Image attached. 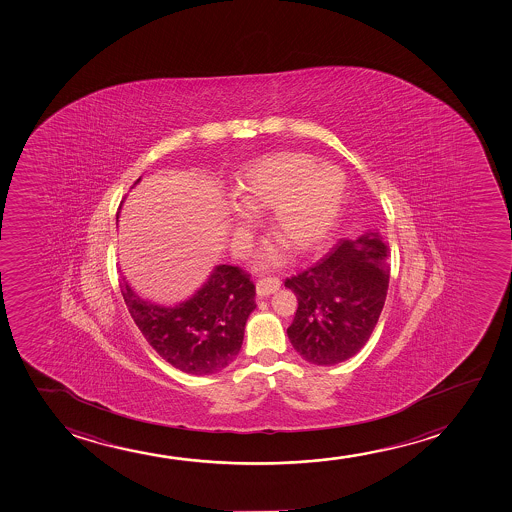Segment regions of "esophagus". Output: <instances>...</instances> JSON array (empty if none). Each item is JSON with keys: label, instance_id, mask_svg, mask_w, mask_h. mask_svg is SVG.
I'll return each mask as SVG.
<instances>
[{"label": "esophagus", "instance_id": "34e87169", "mask_svg": "<svg viewBox=\"0 0 512 512\" xmlns=\"http://www.w3.org/2000/svg\"><path fill=\"white\" fill-rule=\"evenodd\" d=\"M278 288H280L278 278H264V280L257 281V295H260V297L273 294Z\"/></svg>", "mask_w": 512, "mask_h": 512}]
</instances>
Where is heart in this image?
I'll list each match as a JSON object with an SVG mask.
<instances>
[{
    "mask_svg": "<svg viewBox=\"0 0 512 512\" xmlns=\"http://www.w3.org/2000/svg\"><path fill=\"white\" fill-rule=\"evenodd\" d=\"M346 196V176L316 166L301 152H276L246 164L234 178V197L250 213L271 211L269 236L290 253H306L327 239Z\"/></svg>",
    "mask_w": 512,
    "mask_h": 512,
    "instance_id": "b5f03b06",
    "label": "heart"
}]
</instances>
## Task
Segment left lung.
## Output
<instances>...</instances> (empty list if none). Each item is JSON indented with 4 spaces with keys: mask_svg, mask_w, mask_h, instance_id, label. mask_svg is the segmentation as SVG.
Wrapping results in <instances>:
<instances>
[{
    "mask_svg": "<svg viewBox=\"0 0 512 512\" xmlns=\"http://www.w3.org/2000/svg\"><path fill=\"white\" fill-rule=\"evenodd\" d=\"M388 248L379 232L339 239L322 259L285 280L297 297L287 329L295 351L316 365L357 355L369 341L388 292Z\"/></svg>",
    "mask_w": 512,
    "mask_h": 512,
    "instance_id": "1",
    "label": "left lung"
}]
</instances>
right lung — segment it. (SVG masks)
I'll return each instance as SVG.
<instances>
[{"label":"right lung","mask_w":512,"mask_h":512,"mask_svg":"<svg viewBox=\"0 0 512 512\" xmlns=\"http://www.w3.org/2000/svg\"><path fill=\"white\" fill-rule=\"evenodd\" d=\"M140 182V178L134 182ZM120 292L136 327L159 357L178 371L204 376L238 357L245 323L255 304V285L238 266H218L190 301L161 308L141 301L126 283Z\"/></svg>","instance_id":"right-lung-1"}]
</instances>
